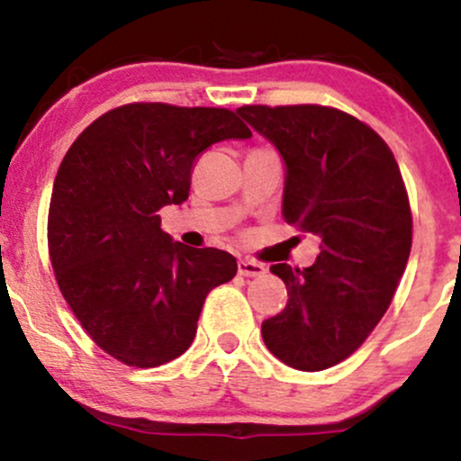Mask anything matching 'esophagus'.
I'll return each instance as SVG.
<instances>
[{
    "instance_id": "obj_1",
    "label": "esophagus",
    "mask_w": 461,
    "mask_h": 461,
    "mask_svg": "<svg viewBox=\"0 0 461 461\" xmlns=\"http://www.w3.org/2000/svg\"><path fill=\"white\" fill-rule=\"evenodd\" d=\"M238 273H240L242 277H262V275L267 273V268H264V264L260 262L240 260L238 262Z\"/></svg>"
}]
</instances>
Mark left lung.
<instances>
[{
  "label": "left lung",
  "instance_id": "1",
  "mask_svg": "<svg viewBox=\"0 0 461 461\" xmlns=\"http://www.w3.org/2000/svg\"><path fill=\"white\" fill-rule=\"evenodd\" d=\"M238 114L285 164V223L321 238L308 268L273 264L288 303L262 322L264 345L297 370L347 359L377 327L411 249L399 164L366 123L327 105H242Z\"/></svg>",
  "mask_w": 461,
  "mask_h": 461
}]
</instances>
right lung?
Wrapping results in <instances>:
<instances>
[{"label": "right lung", "mask_w": 461, "mask_h": 461, "mask_svg": "<svg viewBox=\"0 0 461 461\" xmlns=\"http://www.w3.org/2000/svg\"><path fill=\"white\" fill-rule=\"evenodd\" d=\"M249 136L225 108L128 104L68 147L51 193L50 258L68 308L108 356L153 368L193 345L205 297L238 264L176 242L158 212L188 199L201 151Z\"/></svg>", "instance_id": "obj_1"}]
</instances>
